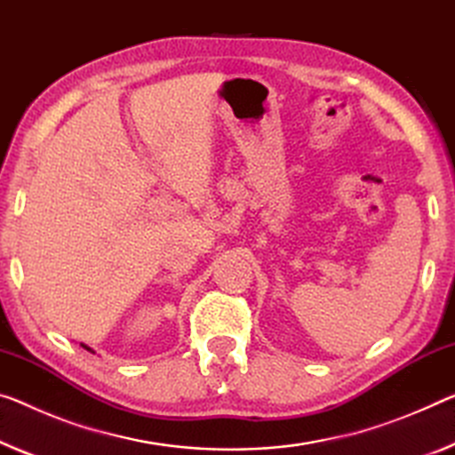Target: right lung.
I'll list each match as a JSON object with an SVG mask.
<instances>
[{"label": "right lung", "mask_w": 455, "mask_h": 455, "mask_svg": "<svg viewBox=\"0 0 455 455\" xmlns=\"http://www.w3.org/2000/svg\"><path fill=\"white\" fill-rule=\"evenodd\" d=\"M81 346H83V347H85V349H89V352H93V349H91L89 346H85V344H81Z\"/></svg>", "instance_id": "add662e5"}]
</instances>
